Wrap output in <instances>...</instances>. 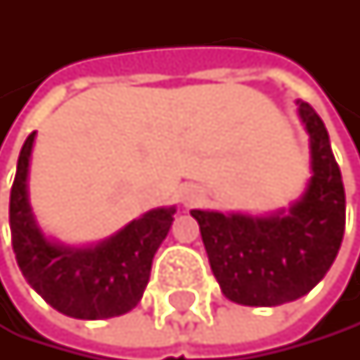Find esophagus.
Segmentation results:
<instances>
[{
	"mask_svg": "<svg viewBox=\"0 0 360 360\" xmlns=\"http://www.w3.org/2000/svg\"><path fill=\"white\" fill-rule=\"evenodd\" d=\"M181 200H184L186 207H194V205H198L202 200V190L198 186H186L181 190Z\"/></svg>",
	"mask_w": 360,
	"mask_h": 360,
	"instance_id": "obj_1",
	"label": "esophagus"
}]
</instances>
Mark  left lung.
<instances>
[{"label": "left lung", "mask_w": 360, "mask_h": 360, "mask_svg": "<svg viewBox=\"0 0 360 360\" xmlns=\"http://www.w3.org/2000/svg\"><path fill=\"white\" fill-rule=\"evenodd\" d=\"M309 134L311 179L289 212L272 216L192 210L222 294L246 307H276L302 298L324 278L345 231V192L328 131L317 112L298 101Z\"/></svg>", "instance_id": "left-lung-1"}]
</instances>
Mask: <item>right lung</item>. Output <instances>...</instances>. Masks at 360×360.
I'll use <instances>...</instances> for the list:
<instances>
[{
  "instance_id": "obj_1",
  "label": "right lung",
  "mask_w": 360,
  "mask_h": 360,
  "mask_svg": "<svg viewBox=\"0 0 360 360\" xmlns=\"http://www.w3.org/2000/svg\"><path fill=\"white\" fill-rule=\"evenodd\" d=\"M36 131L19 153L10 190V233L25 281L56 311L77 320H103L131 311L146 289L150 264L166 240L174 207L150 210L110 240L94 246H64L45 238L27 198V172Z\"/></svg>"
}]
</instances>
